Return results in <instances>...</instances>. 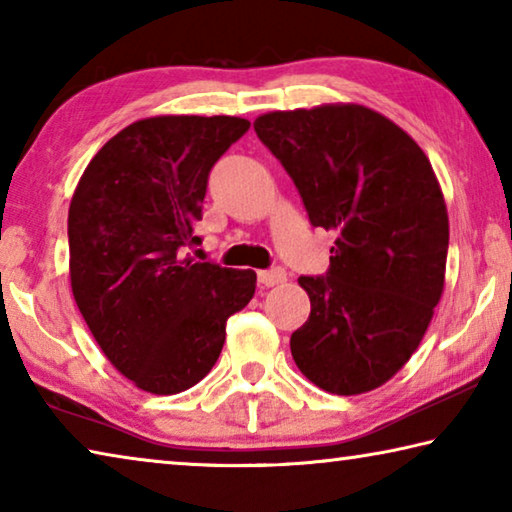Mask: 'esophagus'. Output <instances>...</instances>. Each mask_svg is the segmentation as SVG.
Instances as JSON below:
<instances>
[{
    "mask_svg": "<svg viewBox=\"0 0 512 512\" xmlns=\"http://www.w3.org/2000/svg\"><path fill=\"white\" fill-rule=\"evenodd\" d=\"M257 280L262 287H275V284L287 280V271H284L282 266H273V268H268V271H259Z\"/></svg>",
    "mask_w": 512,
    "mask_h": 512,
    "instance_id": "obj_1",
    "label": "esophagus"
}]
</instances>
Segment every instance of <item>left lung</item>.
Segmentation results:
<instances>
[{"label":"left lung","instance_id":"8db88e82","mask_svg":"<svg viewBox=\"0 0 512 512\" xmlns=\"http://www.w3.org/2000/svg\"><path fill=\"white\" fill-rule=\"evenodd\" d=\"M255 133L336 232L325 275H300L311 314L291 334L302 375L336 395L391 379L418 350L445 287L449 219L427 155L357 103L268 112Z\"/></svg>","mask_w":512,"mask_h":512}]
</instances>
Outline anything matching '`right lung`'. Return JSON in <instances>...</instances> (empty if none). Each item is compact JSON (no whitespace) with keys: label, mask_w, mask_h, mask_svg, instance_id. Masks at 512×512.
<instances>
[{"label":"right lung","mask_w":512,"mask_h":512,"mask_svg":"<svg viewBox=\"0 0 512 512\" xmlns=\"http://www.w3.org/2000/svg\"><path fill=\"white\" fill-rule=\"evenodd\" d=\"M250 128L241 117L135 121L94 155L69 205L74 300L121 375L155 395L198 384L225 323L255 293V271L196 262L207 178Z\"/></svg>","instance_id":"1"}]
</instances>
